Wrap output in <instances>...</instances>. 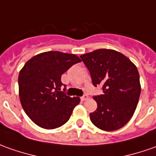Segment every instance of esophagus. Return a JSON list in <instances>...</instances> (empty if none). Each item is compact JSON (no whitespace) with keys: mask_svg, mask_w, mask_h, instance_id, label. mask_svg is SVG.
Segmentation results:
<instances>
[{"mask_svg":"<svg viewBox=\"0 0 156 156\" xmlns=\"http://www.w3.org/2000/svg\"><path fill=\"white\" fill-rule=\"evenodd\" d=\"M81 100H82L83 101H84L88 100V96H87V95H84V96H83L82 97H81Z\"/></svg>","mask_w":156,"mask_h":156,"instance_id":"34e87169","label":"esophagus"}]
</instances>
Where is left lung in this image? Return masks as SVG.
<instances>
[{
	"mask_svg": "<svg viewBox=\"0 0 156 156\" xmlns=\"http://www.w3.org/2000/svg\"><path fill=\"white\" fill-rule=\"evenodd\" d=\"M95 86L103 94L94 96L97 103L90 114L91 122L102 131L119 130L130 121L141 94L139 73L129 58L114 49L101 48L80 56Z\"/></svg>",
	"mask_w": 156,
	"mask_h": 156,
	"instance_id": "8db88e82",
	"label": "left lung"
}]
</instances>
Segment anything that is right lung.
<instances>
[{"instance_id":"1","label":"right lung","mask_w":156,"mask_h":156,"mask_svg":"<svg viewBox=\"0 0 156 156\" xmlns=\"http://www.w3.org/2000/svg\"><path fill=\"white\" fill-rule=\"evenodd\" d=\"M80 61L76 55L48 51L33 56L20 70V102L37 126L51 130L68 121L80 98L59 91L62 85L60 78L72 66Z\"/></svg>"}]
</instances>
